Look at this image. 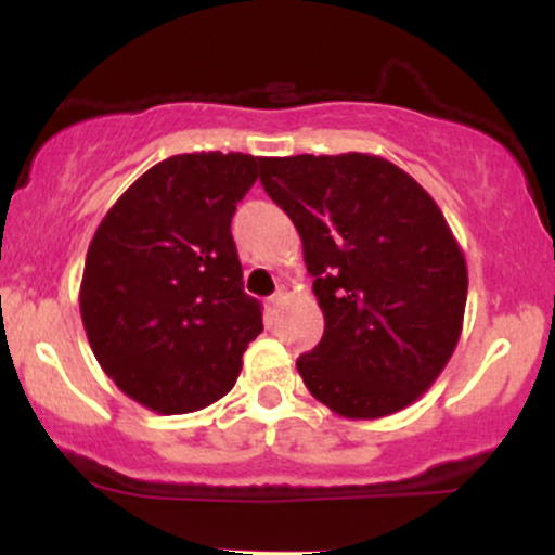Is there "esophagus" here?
Instances as JSON below:
<instances>
[{
	"mask_svg": "<svg viewBox=\"0 0 555 555\" xmlns=\"http://www.w3.org/2000/svg\"><path fill=\"white\" fill-rule=\"evenodd\" d=\"M269 302H271V308H282V305L286 302V289H276V292H273Z\"/></svg>",
	"mask_w": 555,
	"mask_h": 555,
	"instance_id": "obj_1",
	"label": "esophagus"
}]
</instances>
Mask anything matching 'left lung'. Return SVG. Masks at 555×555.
I'll return each instance as SVG.
<instances>
[{"mask_svg": "<svg viewBox=\"0 0 555 555\" xmlns=\"http://www.w3.org/2000/svg\"><path fill=\"white\" fill-rule=\"evenodd\" d=\"M266 193L302 240L326 328L297 371L336 415L375 420L417 401L454 354L467 263L441 208L371 154L260 158Z\"/></svg>", "mask_w": 555, "mask_h": 555, "instance_id": "left-lung-1", "label": "left lung"}]
</instances>
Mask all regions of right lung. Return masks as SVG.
<instances>
[{"mask_svg":"<svg viewBox=\"0 0 555 555\" xmlns=\"http://www.w3.org/2000/svg\"><path fill=\"white\" fill-rule=\"evenodd\" d=\"M258 167L256 156L221 151L158 162L119 195L88 247L80 315L95 360L158 415L232 391L263 331L229 229Z\"/></svg>","mask_w":555,"mask_h":555,"instance_id":"1","label":"right lung"}]
</instances>
